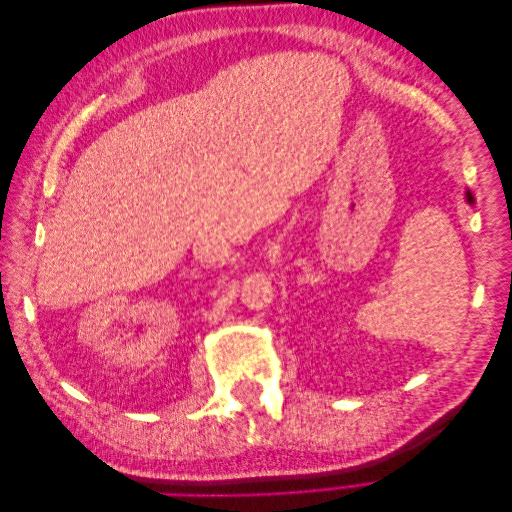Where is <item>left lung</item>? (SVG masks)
Masks as SVG:
<instances>
[{
    "instance_id": "left-lung-1",
    "label": "left lung",
    "mask_w": 512,
    "mask_h": 512,
    "mask_svg": "<svg viewBox=\"0 0 512 512\" xmlns=\"http://www.w3.org/2000/svg\"><path fill=\"white\" fill-rule=\"evenodd\" d=\"M466 200H468V203H470V205H474V196H472V192H470V190L466 192Z\"/></svg>"
}]
</instances>
